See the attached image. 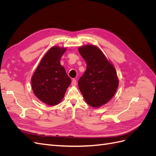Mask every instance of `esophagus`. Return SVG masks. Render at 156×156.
Here are the masks:
<instances>
[{
  "label": "esophagus",
  "mask_w": 156,
  "mask_h": 156,
  "mask_svg": "<svg viewBox=\"0 0 156 156\" xmlns=\"http://www.w3.org/2000/svg\"><path fill=\"white\" fill-rule=\"evenodd\" d=\"M72 86H76L77 85V81L75 79H73L72 81Z\"/></svg>",
  "instance_id": "obj_1"
}]
</instances>
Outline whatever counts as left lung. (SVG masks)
<instances>
[{"mask_svg": "<svg viewBox=\"0 0 156 156\" xmlns=\"http://www.w3.org/2000/svg\"><path fill=\"white\" fill-rule=\"evenodd\" d=\"M79 52L87 65L78 81L80 91L89 105L101 107L114 96L119 87L115 68L95 45L79 47Z\"/></svg>", "mask_w": 156, "mask_h": 156, "instance_id": "1", "label": "left lung"}]
</instances>
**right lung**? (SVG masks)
I'll return each instance as SVG.
<instances>
[{
    "label": "right lung",
    "mask_w": 156,
    "mask_h": 156,
    "mask_svg": "<svg viewBox=\"0 0 156 156\" xmlns=\"http://www.w3.org/2000/svg\"><path fill=\"white\" fill-rule=\"evenodd\" d=\"M66 49L58 46L51 48L42 58L31 79L34 94L49 105L58 104L71 84V79L60 62Z\"/></svg>",
    "instance_id": "add662e5"
}]
</instances>
